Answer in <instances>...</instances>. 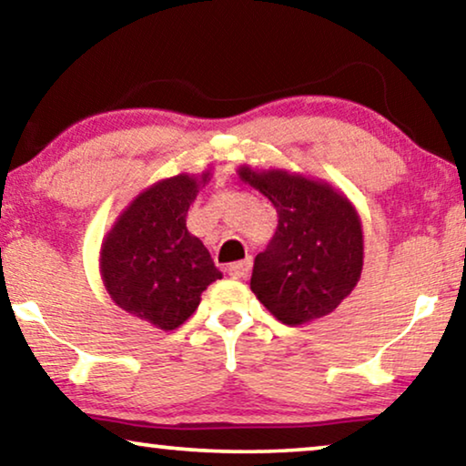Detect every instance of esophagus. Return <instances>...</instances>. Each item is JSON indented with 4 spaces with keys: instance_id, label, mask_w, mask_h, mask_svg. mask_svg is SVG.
I'll return each mask as SVG.
<instances>
[{
    "instance_id": "1",
    "label": "esophagus",
    "mask_w": 466,
    "mask_h": 466,
    "mask_svg": "<svg viewBox=\"0 0 466 466\" xmlns=\"http://www.w3.org/2000/svg\"><path fill=\"white\" fill-rule=\"evenodd\" d=\"M248 272H251V259L234 261V264L228 266V274H230L232 279H245Z\"/></svg>"
}]
</instances>
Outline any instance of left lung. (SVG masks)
Segmentation results:
<instances>
[{"mask_svg":"<svg viewBox=\"0 0 466 466\" xmlns=\"http://www.w3.org/2000/svg\"><path fill=\"white\" fill-rule=\"evenodd\" d=\"M279 213L270 245L255 258L251 291L280 323L323 319L350 296L363 270V226L357 208L327 181L285 168L238 167Z\"/></svg>","mask_w":466,"mask_h":466,"instance_id":"obj_1","label":"left lung"}]
</instances>
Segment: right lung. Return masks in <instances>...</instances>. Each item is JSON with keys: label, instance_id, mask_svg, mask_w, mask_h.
Returning <instances> with one entry per match:
<instances>
[{"label": "right lung", "instance_id": "1", "mask_svg": "<svg viewBox=\"0 0 466 466\" xmlns=\"http://www.w3.org/2000/svg\"><path fill=\"white\" fill-rule=\"evenodd\" d=\"M211 170L179 173L137 194L101 242L99 270L116 306L170 331L186 323L202 291L221 279L211 253L187 232V208Z\"/></svg>", "mask_w": 466, "mask_h": 466}]
</instances>
